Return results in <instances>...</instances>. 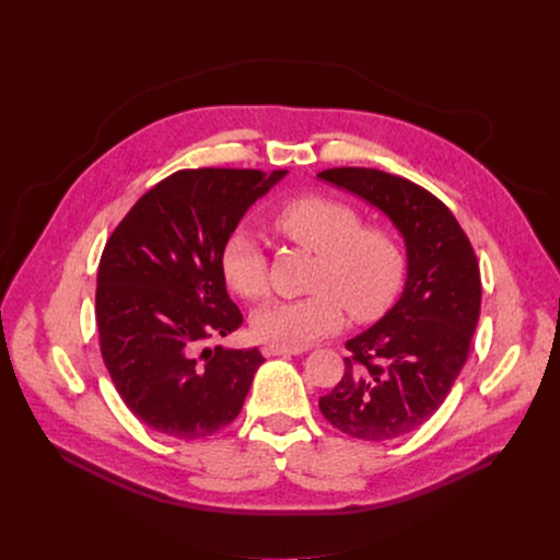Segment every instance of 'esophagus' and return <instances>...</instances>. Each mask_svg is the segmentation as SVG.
<instances>
[{"mask_svg": "<svg viewBox=\"0 0 560 560\" xmlns=\"http://www.w3.org/2000/svg\"><path fill=\"white\" fill-rule=\"evenodd\" d=\"M264 357H290V354H301V350H290V348H281V346H264Z\"/></svg>", "mask_w": 560, "mask_h": 560, "instance_id": "34e87169", "label": "esophagus"}]
</instances>
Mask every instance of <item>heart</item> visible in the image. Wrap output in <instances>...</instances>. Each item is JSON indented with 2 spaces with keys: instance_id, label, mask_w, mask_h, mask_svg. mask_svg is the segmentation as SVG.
Instances as JSON below:
<instances>
[{
  "instance_id": "b5f03b06",
  "label": "heart",
  "mask_w": 560,
  "mask_h": 560,
  "mask_svg": "<svg viewBox=\"0 0 560 560\" xmlns=\"http://www.w3.org/2000/svg\"><path fill=\"white\" fill-rule=\"evenodd\" d=\"M272 225L290 244L316 255L310 275L314 292L261 305L253 314V330L261 341L290 350L307 348L341 326L343 307L354 322H370L401 290L406 257L396 236L361 225V214L348 203L305 195L281 206ZM221 272L244 299H261L268 290L266 255L246 232H232L223 242Z\"/></svg>"
}]
</instances>
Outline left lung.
<instances>
[{
    "label": "left lung",
    "instance_id": "1",
    "mask_svg": "<svg viewBox=\"0 0 560 560\" xmlns=\"http://www.w3.org/2000/svg\"><path fill=\"white\" fill-rule=\"evenodd\" d=\"M316 177L383 212L404 238L401 296L346 343V374L318 398L322 415L348 436L392 441L423 425L460 374L481 314V272L454 214L421 186L374 168Z\"/></svg>",
    "mask_w": 560,
    "mask_h": 560
}]
</instances>
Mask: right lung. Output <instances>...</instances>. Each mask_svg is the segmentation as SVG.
Returning a JSON list of instances; mask_svg holds the SVG:
<instances>
[{"label": "right lung", "instance_id": "obj_1", "mask_svg": "<svg viewBox=\"0 0 560 560\" xmlns=\"http://www.w3.org/2000/svg\"><path fill=\"white\" fill-rule=\"evenodd\" d=\"M288 171H179L150 188L110 234L97 270L102 357L126 408L150 430L197 441L242 412L259 348H206L244 324L221 248Z\"/></svg>", "mask_w": 560, "mask_h": 560}]
</instances>
